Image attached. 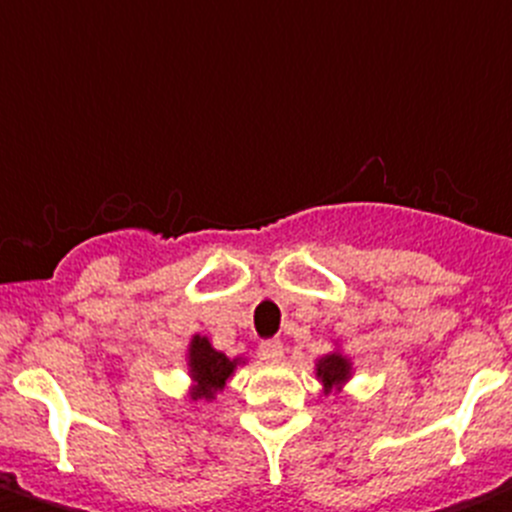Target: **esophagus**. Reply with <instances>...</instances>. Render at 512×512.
<instances>
[{"label":"esophagus","instance_id":"1","mask_svg":"<svg viewBox=\"0 0 512 512\" xmlns=\"http://www.w3.org/2000/svg\"><path fill=\"white\" fill-rule=\"evenodd\" d=\"M259 357L264 362H269V365L279 362V360H282V357H285V349H282V342H277V339L261 342L259 344Z\"/></svg>","mask_w":512,"mask_h":512}]
</instances>
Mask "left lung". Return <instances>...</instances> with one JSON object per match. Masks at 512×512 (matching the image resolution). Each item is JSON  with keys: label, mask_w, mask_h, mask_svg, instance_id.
Instances as JSON below:
<instances>
[{"label": "left lung", "mask_w": 512, "mask_h": 512, "mask_svg": "<svg viewBox=\"0 0 512 512\" xmlns=\"http://www.w3.org/2000/svg\"><path fill=\"white\" fill-rule=\"evenodd\" d=\"M316 378L323 386V396L342 391L344 383L352 378V360H349L344 352L334 349V352H329V355L318 357Z\"/></svg>", "instance_id": "obj_1"}]
</instances>
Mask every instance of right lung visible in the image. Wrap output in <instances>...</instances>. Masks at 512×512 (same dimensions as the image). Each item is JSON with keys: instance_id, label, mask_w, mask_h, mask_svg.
I'll return each mask as SVG.
<instances>
[{"instance_id": "1", "label": "right lung", "mask_w": 512, "mask_h": 512, "mask_svg": "<svg viewBox=\"0 0 512 512\" xmlns=\"http://www.w3.org/2000/svg\"><path fill=\"white\" fill-rule=\"evenodd\" d=\"M240 362L246 360L243 357H227L225 352H217L207 336H191L189 352H186V365H189L191 378V401L214 399V393H220L227 386V381L233 378L235 368H238Z\"/></svg>"}]
</instances>
